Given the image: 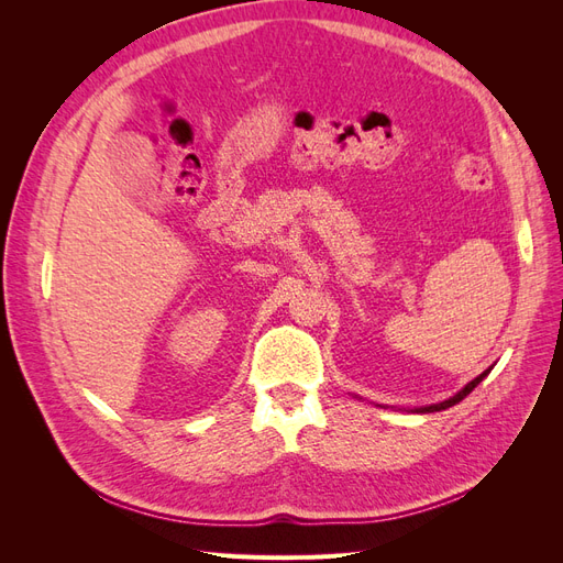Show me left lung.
I'll use <instances>...</instances> for the list:
<instances>
[{
  "instance_id": "left-lung-1",
  "label": "left lung",
  "mask_w": 563,
  "mask_h": 563,
  "mask_svg": "<svg viewBox=\"0 0 563 563\" xmlns=\"http://www.w3.org/2000/svg\"><path fill=\"white\" fill-rule=\"evenodd\" d=\"M493 368V366H490ZM490 368H486L484 373H479V376H476L474 380H470L463 389H460V391H455V395L453 397H449V399H444V401H439V404H430V406H420V408H411V413H434V411H446V408H451V406H455L457 401H463L467 395H470V391L476 387V385H479L486 376H488V373H490Z\"/></svg>"
}]
</instances>
